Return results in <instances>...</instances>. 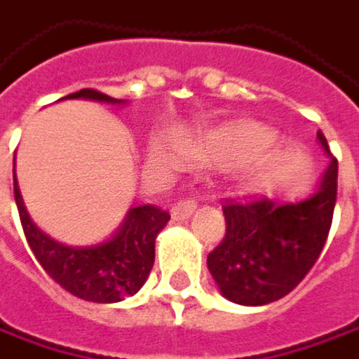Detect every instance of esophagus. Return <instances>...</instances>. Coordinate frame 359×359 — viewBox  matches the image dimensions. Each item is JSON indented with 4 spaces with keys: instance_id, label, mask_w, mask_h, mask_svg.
<instances>
[{
    "instance_id": "esophagus-1",
    "label": "esophagus",
    "mask_w": 359,
    "mask_h": 359,
    "mask_svg": "<svg viewBox=\"0 0 359 359\" xmlns=\"http://www.w3.org/2000/svg\"><path fill=\"white\" fill-rule=\"evenodd\" d=\"M196 209V201L195 198H184V201H179L175 207H172V219L175 221H184L189 219Z\"/></svg>"
}]
</instances>
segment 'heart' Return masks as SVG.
I'll return each instance as SVG.
<instances>
[{
	"label": "heart",
	"instance_id": "obj_1",
	"mask_svg": "<svg viewBox=\"0 0 359 359\" xmlns=\"http://www.w3.org/2000/svg\"><path fill=\"white\" fill-rule=\"evenodd\" d=\"M275 140L271 130L255 122H235L225 126L207 128L189 140V152L203 161H226L241 164L235 172L237 180L245 187H261L271 175V163L259 158ZM150 158L156 163L179 166L182 163L177 150L168 149L163 142L150 147Z\"/></svg>",
	"mask_w": 359,
	"mask_h": 359
}]
</instances>
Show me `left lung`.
Segmentation results:
<instances>
[{
	"mask_svg": "<svg viewBox=\"0 0 359 359\" xmlns=\"http://www.w3.org/2000/svg\"><path fill=\"white\" fill-rule=\"evenodd\" d=\"M321 147L330 152L323 133ZM337 161L332 158L318 193L302 203L267 196L225 201V237L207 257L210 275L229 302L267 305L297 287L320 259L334 221Z\"/></svg>",
	"mask_w": 359,
	"mask_h": 359,
	"instance_id": "left-lung-1",
	"label": "left lung"
}]
</instances>
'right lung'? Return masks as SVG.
Returning a JSON list of instances; mask_svg holds the SVG:
<instances>
[{"label":"right lung","mask_w":359,"mask_h":359,"mask_svg":"<svg viewBox=\"0 0 359 359\" xmlns=\"http://www.w3.org/2000/svg\"><path fill=\"white\" fill-rule=\"evenodd\" d=\"M66 98H92L112 104L120 102L92 88L74 92ZM13 196L25 241L43 271L72 295L94 304H116L144 285L154 265L156 235L170 219L168 210L156 205H140L128 212L124 225L110 241L96 247H66L50 239L32 223L15 180Z\"/></svg>","instance_id":"add662e5"}]
</instances>
